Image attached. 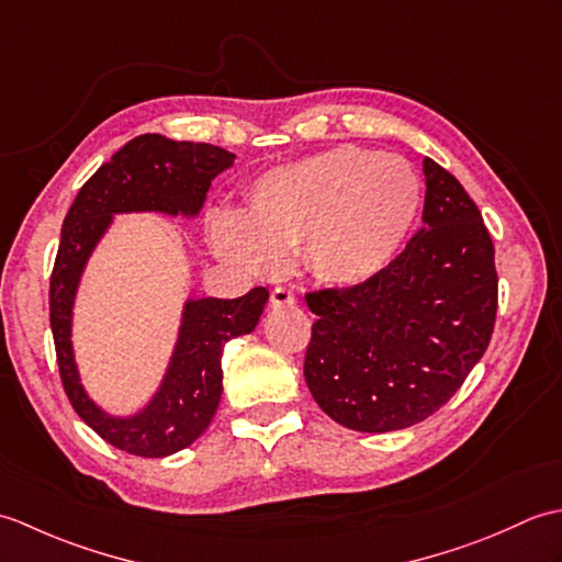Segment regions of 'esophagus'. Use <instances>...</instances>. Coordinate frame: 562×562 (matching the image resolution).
<instances>
[{"label":"esophagus","instance_id":"34e87169","mask_svg":"<svg viewBox=\"0 0 562 562\" xmlns=\"http://www.w3.org/2000/svg\"><path fill=\"white\" fill-rule=\"evenodd\" d=\"M294 304V294L288 288H274L270 292V308H280V306H292Z\"/></svg>","mask_w":562,"mask_h":562}]
</instances>
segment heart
<instances>
[{"mask_svg":"<svg viewBox=\"0 0 562 562\" xmlns=\"http://www.w3.org/2000/svg\"><path fill=\"white\" fill-rule=\"evenodd\" d=\"M420 205L423 186L408 161L342 145L260 176L246 214H212L210 244L248 274L280 270L284 254L302 248L318 282L355 290L396 260Z\"/></svg>","mask_w":562,"mask_h":562,"instance_id":"b5f03b06","label":"heart"}]
</instances>
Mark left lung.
I'll return each mask as SVG.
<instances>
[{
  "mask_svg": "<svg viewBox=\"0 0 562 562\" xmlns=\"http://www.w3.org/2000/svg\"><path fill=\"white\" fill-rule=\"evenodd\" d=\"M423 226L364 288L306 294L304 379L314 401L357 432H393L437 413L479 364L497 312L495 248L475 202L423 161Z\"/></svg>",
  "mask_w": 562,
  "mask_h": 562,
  "instance_id": "1",
  "label": "left lung"
}]
</instances>
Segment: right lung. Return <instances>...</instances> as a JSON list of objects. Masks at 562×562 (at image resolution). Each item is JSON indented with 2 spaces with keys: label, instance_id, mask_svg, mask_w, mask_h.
<instances>
[{
  "label": "right lung",
  "instance_id": "obj_1",
  "mask_svg": "<svg viewBox=\"0 0 562 562\" xmlns=\"http://www.w3.org/2000/svg\"><path fill=\"white\" fill-rule=\"evenodd\" d=\"M236 154L205 142L139 135L117 149L71 202L59 234L50 278V328L59 376L71 408L109 445L145 459H164L193 445L212 423L222 398V350L258 326L268 290L238 300L188 296L166 372L139 411L115 415L89 396L71 345L75 302L89 258L109 234L115 214L159 212L195 220L214 178Z\"/></svg>",
  "mask_w": 562,
  "mask_h": 562
}]
</instances>
